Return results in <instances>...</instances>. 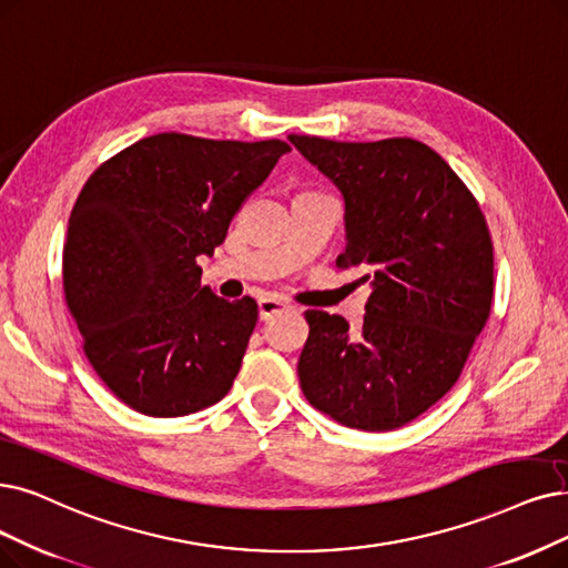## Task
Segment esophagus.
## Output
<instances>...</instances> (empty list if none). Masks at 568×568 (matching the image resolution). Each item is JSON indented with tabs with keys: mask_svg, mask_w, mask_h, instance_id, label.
Instances as JSON below:
<instances>
[{
	"mask_svg": "<svg viewBox=\"0 0 568 568\" xmlns=\"http://www.w3.org/2000/svg\"><path fill=\"white\" fill-rule=\"evenodd\" d=\"M288 307H291V305H288L284 298L263 296V298L258 301V316H261L263 322H267V320H272V316L284 312V310H288Z\"/></svg>",
	"mask_w": 568,
	"mask_h": 568,
	"instance_id": "esophagus-1",
	"label": "esophagus"
}]
</instances>
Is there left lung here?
Instances as JSON below:
<instances>
[{"label":"left lung","instance_id":"8db88e82","mask_svg":"<svg viewBox=\"0 0 568 568\" xmlns=\"http://www.w3.org/2000/svg\"><path fill=\"white\" fill-rule=\"evenodd\" d=\"M288 140L343 193L347 246L337 265L371 286L358 331L337 314L305 312L303 394L349 428H398L455 387L489 320L487 221L455 170L417 140Z\"/></svg>","mask_w":568,"mask_h":568}]
</instances>
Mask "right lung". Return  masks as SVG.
Masks as SVG:
<instances>
[{
	"instance_id": "1",
	"label": "right lung",
	"mask_w": 568,
	"mask_h": 568,
	"mask_svg": "<svg viewBox=\"0 0 568 568\" xmlns=\"http://www.w3.org/2000/svg\"><path fill=\"white\" fill-rule=\"evenodd\" d=\"M288 151L161 132L85 181L67 225L64 298L90 366L132 410L184 417L231 392L258 305L202 286L197 256L214 254Z\"/></svg>"
}]
</instances>
